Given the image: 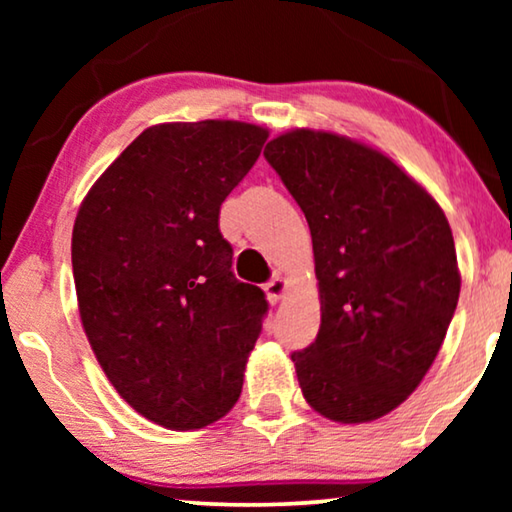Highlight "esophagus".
<instances>
[{"label": "esophagus", "instance_id": "esophagus-1", "mask_svg": "<svg viewBox=\"0 0 512 512\" xmlns=\"http://www.w3.org/2000/svg\"><path fill=\"white\" fill-rule=\"evenodd\" d=\"M286 289H289V282H286L284 277H275V279H270L268 284H265V293H268V300L272 305L279 303V300L284 298Z\"/></svg>", "mask_w": 512, "mask_h": 512}]
</instances>
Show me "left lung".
<instances>
[{"label": "left lung", "mask_w": 512, "mask_h": 512, "mask_svg": "<svg viewBox=\"0 0 512 512\" xmlns=\"http://www.w3.org/2000/svg\"><path fill=\"white\" fill-rule=\"evenodd\" d=\"M263 156L312 233L321 326L291 354L300 389L333 422H373L419 387L457 310L450 223L394 160L349 137L300 128Z\"/></svg>", "instance_id": "obj_1"}]
</instances>
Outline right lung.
<instances>
[{
    "instance_id": "add662e5",
    "label": "right lung",
    "mask_w": 512,
    "mask_h": 512,
    "mask_svg": "<svg viewBox=\"0 0 512 512\" xmlns=\"http://www.w3.org/2000/svg\"><path fill=\"white\" fill-rule=\"evenodd\" d=\"M265 139L240 121L153 125L76 214L83 331L123 401L165 429H202L240 398L268 300L235 279L219 212Z\"/></svg>"
}]
</instances>
